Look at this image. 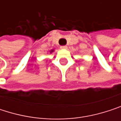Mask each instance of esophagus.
Returning <instances> with one entry per match:
<instances>
[{
  "instance_id": "34e87169",
  "label": "esophagus",
  "mask_w": 121,
  "mask_h": 121,
  "mask_svg": "<svg viewBox=\"0 0 121 121\" xmlns=\"http://www.w3.org/2000/svg\"><path fill=\"white\" fill-rule=\"evenodd\" d=\"M61 49H63V50H65V49H67V46L66 45H62L60 47Z\"/></svg>"
}]
</instances>
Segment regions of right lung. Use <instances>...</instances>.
I'll return each mask as SVG.
<instances>
[{
    "label": "right lung",
    "instance_id": "right-lung-1",
    "mask_svg": "<svg viewBox=\"0 0 121 121\" xmlns=\"http://www.w3.org/2000/svg\"><path fill=\"white\" fill-rule=\"evenodd\" d=\"M52 51H53V50H51V52H52Z\"/></svg>",
    "mask_w": 121,
    "mask_h": 121
}]
</instances>
